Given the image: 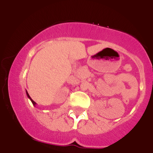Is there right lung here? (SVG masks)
Segmentation results:
<instances>
[{
  "mask_svg": "<svg viewBox=\"0 0 153 153\" xmlns=\"http://www.w3.org/2000/svg\"><path fill=\"white\" fill-rule=\"evenodd\" d=\"M26 93H27V97H28V98H29L30 100V101H31V102H32V103H33V106H35V105H36V102H35L34 101H33V100H32V99L30 98V95H29V94H28V93H27V91H26Z\"/></svg>",
  "mask_w": 153,
  "mask_h": 153,
  "instance_id": "1",
  "label": "right lung"
}]
</instances>
